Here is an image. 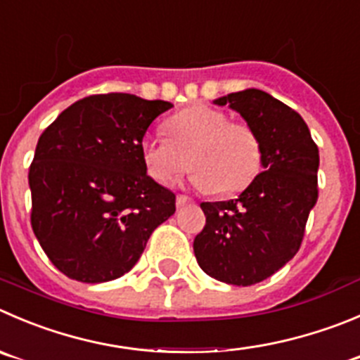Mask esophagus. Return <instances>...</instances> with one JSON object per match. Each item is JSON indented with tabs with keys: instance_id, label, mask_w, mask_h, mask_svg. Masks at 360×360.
<instances>
[{
	"instance_id": "34e87169",
	"label": "esophagus",
	"mask_w": 360,
	"mask_h": 360,
	"mask_svg": "<svg viewBox=\"0 0 360 360\" xmlns=\"http://www.w3.org/2000/svg\"><path fill=\"white\" fill-rule=\"evenodd\" d=\"M189 203H193V200H191V198L184 196V194H178L176 196V207L178 208L186 207V205H189Z\"/></svg>"
}]
</instances>
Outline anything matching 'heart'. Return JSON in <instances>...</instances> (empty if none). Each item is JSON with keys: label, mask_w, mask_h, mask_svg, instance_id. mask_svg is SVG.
I'll list each match as a JSON object with an SVG mask.
<instances>
[{"label": "heart", "mask_w": 360, "mask_h": 360, "mask_svg": "<svg viewBox=\"0 0 360 360\" xmlns=\"http://www.w3.org/2000/svg\"><path fill=\"white\" fill-rule=\"evenodd\" d=\"M167 138H145L141 159L153 180L166 184L196 167L191 184L198 191L231 196L248 189L262 169V143L251 125L229 122L210 105H191L164 123Z\"/></svg>", "instance_id": "obj_1"}]
</instances>
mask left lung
<instances>
[{
    "label": "left lung",
    "mask_w": 360,
    "mask_h": 360,
    "mask_svg": "<svg viewBox=\"0 0 360 360\" xmlns=\"http://www.w3.org/2000/svg\"><path fill=\"white\" fill-rule=\"evenodd\" d=\"M214 104H228L255 129L263 171L237 200L201 203L207 224L194 238V255L214 279L251 286L299 251L318 200L320 155L302 116L266 91L249 88Z\"/></svg>",
    "instance_id": "obj_1"
}]
</instances>
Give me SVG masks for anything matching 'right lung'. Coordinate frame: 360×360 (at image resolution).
<instances>
[{"mask_svg":"<svg viewBox=\"0 0 360 360\" xmlns=\"http://www.w3.org/2000/svg\"><path fill=\"white\" fill-rule=\"evenodd\" d=\"M173 108L131 94L90 95L65 109L30 166L32 228L60 272L105 283L136 265L174 194L146 174L143 136Z\"/></svg>","mask_w":360,"mask_h":360,"instance_id":"right-lung-1","label":"right lung"}]
</instances>
